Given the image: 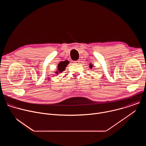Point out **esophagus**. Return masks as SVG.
I'll use <instances>...</instances> for the list:
<instances>
[{
  "label": "esophagus",
  "instance_id": "34e87169",
  "mask_svg": "<svg viewBox=\"0 0 146 146\" xmlns=\"http://www.w3.org/2000/svg\"><path fill=\"white\" fill-rule=\"evenodd\" d=\"M74 64H80V60H75V61H74Z\"/></svg>",
  "mask_w": 146,
  "mask_h": 146
}]
</instances>
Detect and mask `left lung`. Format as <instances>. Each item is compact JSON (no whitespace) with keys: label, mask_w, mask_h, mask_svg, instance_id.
I'll return each mask as SVG.
<instances>
[{"label":"left lung","mask_w":146,"mask_h":146,"mask_svg":"<svg viewBox=\"0 0 146 146\" xmlns=\"http://www.w3.org/2000/svg\"><path fill=\"white\" fill-rule=\"evenodd\" d=\"M94 67V66H93V65L92 64H90V68H91V69H92V68Z\"/></svg>","instance_id":"left-lung-1"}]
</instances>
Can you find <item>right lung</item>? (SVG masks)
Listing matches in <instances>:
<instances>
[{"mask_svg": "<svg viewBox=\"0 0 146 146\" xmlns=\"http://www.w3.org/2000/svg\"><path fill=\"white\" fill-rule=\"evenodd\" d=\"M69 64V62L68 60H65L59 62L58 65V69H56V70H55V73L58 75V73H60L62 72H64Z\"/></svg>", "mask_w": 146, "mask_h": 146, "instance_id": "add662e5", "label": "right lung"}]
</instances>
